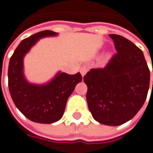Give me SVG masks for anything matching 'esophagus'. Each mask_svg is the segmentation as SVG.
Listing matches in <instances>:
<instances>
[{
  "label": "esophagus",
  "mask_w": 153,
  "mask_h": 153,
  "mask_svg": "<svg viewBox=\"0 0 153 153\" xmlns=\"http://www.w3.org/2000/svg\"><path fill=\"white\" fill-rule=\"evenodd\" d=\"M80 72L82 76H84L86 75V73L88 72V68L87 67H82L80 69Z\"/></svg>",
  "instance_id": "esophagus-1"
}]
</instances>
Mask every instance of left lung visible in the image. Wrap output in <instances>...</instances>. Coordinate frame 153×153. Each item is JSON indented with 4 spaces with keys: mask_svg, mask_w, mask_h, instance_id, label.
Wrapping results in <instances>:
<instances>
[{
    "mask_svg": "<svg viewBox=\"0 0 153 153\" xmlns=\"http://www.w3.org/2000/svg\"><path fill=\"white\" fill-rule=\"evenodd\" d=\"M109 37L117 53L106 67L91 69L83 81L93 118L103 125L120 126L134 118L144 105L150 71L143 51L134 43L120 35Z\"/></svg>",
    "mask_w": 153,
    "mask_h": 153,
    "instance_id": "1",
    "label": "left lung"
}]
</instances>
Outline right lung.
I'll return each instance as SVG.
<instances>
[{
    "label": "right lung",
    "mask_w": 153,
    "mask_h": 153,
    "mask_svg": "<svg viewBox=\"0 0 153 153\" xmlns=\"http://www.w3.org/2000/svg\"><path fill=\"white\" fill-rule=\"evenodd\" d=\"M58 33L45 30L25 39L12 55L8 65V88L13 102L27 119L36 123L51 124L63 117L66 102L76 85L82 81L79 72L75 75L58 72L45 83H33L24 73V57L43 38Z\"/></svg>",
    "instance_id": "add662e5"
}]
</instances>
